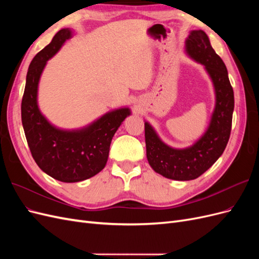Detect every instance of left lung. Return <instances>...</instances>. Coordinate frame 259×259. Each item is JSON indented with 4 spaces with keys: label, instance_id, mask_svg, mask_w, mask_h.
<instances>
[{
    "label": "left lung",
    "instance_id": "8db88e82",
    "mask_svg": "<svg viewBox=\"0 0 259 259\" xmlns=\"http://www.w3.org/2000/svg\"><path fill=\"white\" fill-rule=\"evenodd\" d=\"M186 51L190 57L204 65L214 84L216 105L205 134L193 146L186 149L166 146L150 125L145 123L149 164L156 173L174 180L198 178L218 160L228 144L234 108L233 90L227 68L210 46L204 31H191L186 41Z\"/></svg>",
    "mask_w": 259,
    "mask_h": 259
}]
</instances>
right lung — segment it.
Listing matches in <instances>:
<instances>
[{
  "mask_svg": "<svg viewBox=\"0 0 259 259\" xmlns=\"http://www.w3.org/2000/svg\"><path fill=\"white\" fill-rule=\"evenodd\" d=\"M71 33L70 29H61L35 55L28 69L21 100V121L31 154L38 167L62 183L81 182L98 174L107 163L113 135L131 114L128 108L117 109L80 131L58 130L42 115L36 103L38 80L46 61Z\"/></svg>",
  "mask_w": 259,
  "mask_h": 259,
  "instance_id": "add662e5",
  "label": "right lung"
}]
</instances>
